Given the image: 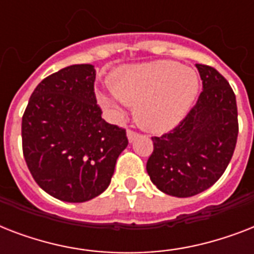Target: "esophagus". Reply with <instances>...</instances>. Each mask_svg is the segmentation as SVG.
I'll list each match as a JSON object with an SVG mask.
<instances>
[{"label": "esophagus", "mask_w": 254, "mask_h": 254, "mask_svg": "<svg viewBox=\"0 0 254 254\" xmlns=\"http://www.w3.org/2000/svg\"><path fill=\"white\" fill-rule=\"evenodd\" d=\"M127 139H129V142H133L135 137H137V133H134L133 130H127Z\"/></svg>", "instance_id": "obj_1"}]
</instances>
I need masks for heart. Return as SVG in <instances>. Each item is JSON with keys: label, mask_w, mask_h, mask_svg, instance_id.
I'll list each match as a JSON object with an SVG mask.
<instances>
[{"label": "heart", "mask_w": 254, "mask_h": 254, "mask_svg": "<svg viewBox=\"0 0 254 254\" xmlns=\"http://www.w3.org/2000/svg\"><path fill=\"white\" fill-rule=\"evenodd\" d=\"M197 92L199 77L192 68L161 61L124 65L96 96L112 120H119L137 101L139 124L147 130L167 131L185 119Z\"/></svg>", "instance_id": "b5f03b06"}]
</instances>
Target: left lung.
Listing matches in <instances>:
<instances>
[{"instance_id":"obj_1","label":"left lung","mask_w":254,"mask_h":254,"mask_svg":"<svg viewBox=\"0 0 254 254\" xmlns=\"http://www.w3.org/2000/svg\"><path fill=\"white\" fill-rule=\"evenodd\" d=\"M203 92L196 105L174 130L153 137L154 150L146 171L162 192L189 197L213 186L231 162L236 147V96L212 67L196 64Z\"/></svg>"}]
</instances>
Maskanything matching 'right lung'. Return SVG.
<instances>
[{"label":"right lung","instance_id":"1","mask_svg":"<svg viewBox=\"0 0 254 254\" xmlns=\"http://www.w3.org/2000/svg\"><path fill=\"white\" fill-rule=\"evenodd\" d=\"M95 65L73 64L37 85L22 119V147L43 191L83 203L108 189L127 131L101 119L93 84Z\"/></svg>","mask_w":254,"mask_h":254}]
</instances>
